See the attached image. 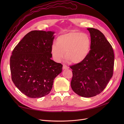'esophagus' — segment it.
<instances>
[{
  "label": "esophagus",
  "instance_id": "esophagus-1",
  "mask_svg": "<svg viewBox=\"0 0 124 124\" xmlns=\"http://www.w3.org/2000/svg\"><path fill=\"white\" fill-rule=\"evenodd\" d=\"M69 69V67L66 66V65H63V70H65V69Z\"/></svg>",
  "mask_w": 124,
  "mask_h": 124
}]
</instances>
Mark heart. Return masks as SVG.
Masks as SVG:
<instances>
[{
	"instance_id": "heart-1",
	"label": "heart",
	"mask_w": 124,
	"mask_h": 124,
	"mask_svg": "<svg viewBox=\"0 0 124 124\" xmlns=\"http://www.w3.org/2000/svg\"><path fill=\"white\" fill-rule=\"evenodd\" d=\"M92 47V41L86 34L72 31L58 36L56 44L51 48V54L57 62L62 61L64 57L67 61L79 64L88 56Z\"/></svg>"
}]
</instances>
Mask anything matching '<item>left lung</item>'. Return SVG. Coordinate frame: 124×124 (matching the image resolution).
Instances as JSON below:
<instances>
[{
	"label": "left lung",
	"instance_id": "1",
	"mask_svg": "<svg viewBox=\"0 0 124 124\" xmlns=\"http://www.w3.org/2000/svg\"><path fill=\"white\" fill-rule=\"evenodd\" d=\"M92 47L86 59L70 67L73 77L71 86L77 94L90 97L100 94L112 77L114 53L111 45L99 30L87 28Z\"/></svg>",
	"mask_w": 124,
	"mask_h": 124
}]
</instances>
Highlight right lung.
I'll return each mask as SVG.
<instances>
[{
	"label": "right lung",
	"mask_w": 124,
	"mask_h": 124,
	"mask_svg": "<svg viewBox=\"0 0 124 124\" xmlns=\"http://www.w3.org/2000/svg\"><path fill=\"white\" fill-rule=\"evenodd\" d=\"M54 31H32L25 35L10 58L11 79L16 86L31 98L50 93L63 65L51 59Z\"/></svg>",
	"instance_id": "1"
}]
</instances>
